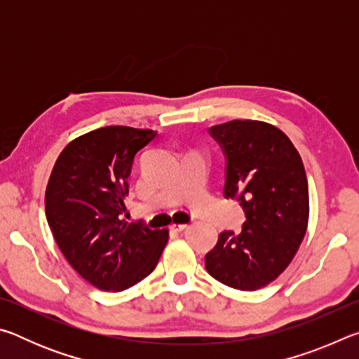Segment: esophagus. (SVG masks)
Instances as JSON below:
<instances>
[{
  "label": "esophagus",
  "instance_id": "esophagus-1",
  "mask_svg": "<svg viewBox=\"0 0 359 359\" xmlns=\"http://www.w3.org/2000/svg\"><path fill=\"white\" fill-rule=\"evenodd\" d=\"M187 228H188V223H172L171 224V229L172 231H179V233H180V231L187 229Z\"/></svg>",
  "mask_w": 359,
  "mask_h": 359
}]
</instances>
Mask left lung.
<instances>
[{
	"instance_id": "8db88e82",
	"label": "left lung",
	"mask_w": 359,
	"mask_h": 359,
	"mask_svg": "<svg viewBox=\"0 0 359 359\" xmlns=\"http://www.w3.org/2000/svg\"><path fill=\"white\" fill-rule=\"evenodd\" d=\"M210 135L226 155L224 196L245 212L241 234L223 231L205 269L226 287L255 291L287 269L306 236L309 185L299 154L283 131L259 120H231Z\"/></svg>"
}]
</instances>
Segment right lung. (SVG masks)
Listing matches in <instances>:
<instances>
[{"label":"right lung","instance_id":"add662e5","mask_svg":"<svg viewBox=\"0 0 359 359\" xmlns=\"http://www.w3.org/2000/svg\"><path fill=\"white\" fill-rule=\"evenodd\" d=\"M151 130L104 126L63 149L46 188V217L60 250L79 276L102 291H123L151 274L168 229L121 220L136 154Z\"/></svg>","mask_w":359,"mask_h":359}]
</instances>
